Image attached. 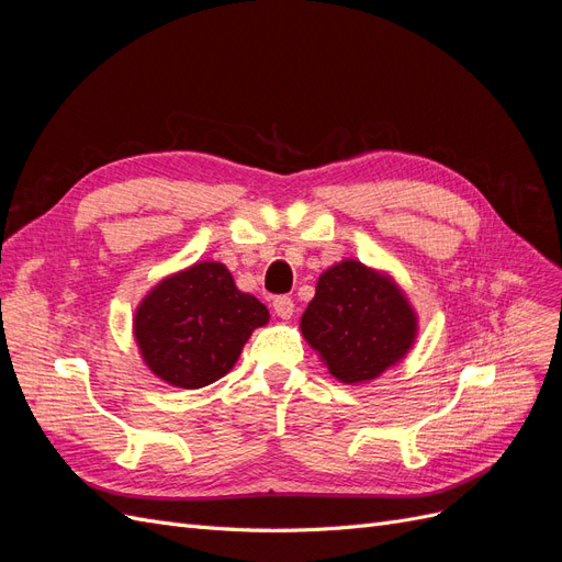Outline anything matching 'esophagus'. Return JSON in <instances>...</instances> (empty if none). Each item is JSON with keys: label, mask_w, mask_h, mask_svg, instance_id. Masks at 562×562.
Here are the masks:
<instances>
[{"label": "esophagus", "mask_w": 562, "mask_h": 562, "mask_svg": "<svg viewBox=\"0 0 562 562\" xmlns=\"http://www.w3.org/2000/svg\"><path fill=\"white\" fill-rule=\"evenodd\" d=\"M271 307H274V314H277L279 318H291L293 312H295V304H293V300L288 297V295L274 297V302H271Z\"/></svg>", "instance_id": "obj_1"}]
</instances>
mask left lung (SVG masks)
<instances>
[{
    "label": "left lung",
    "mask_w": 562,
    "mask_h": 562,
    "mask_svg": "<svg viewBox=\"0 0 562 562\" xmlns=\"http://www.w3.org/2000/svg\"><path fill=\"white\" fill-rule=\"evenodd\" d=\"M300 328L333 378L361 384L411 351L417 316L391 277L345 260L321 274Z\"/></svg>",
    "instance_id": "left-lung-1"
}]
</instances>
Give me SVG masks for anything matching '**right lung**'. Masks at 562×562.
I'll list each match as a JSON object with an SVG mask.
<instances>
[{"mask_svg":"<svg viewBox=\"0 0 562 562\" xmlns=\"http://www.w3.org/2000/svg\"><path fill=\"white\" fill-rule=\"evenodd\" d=\"M265 304L236 288L220 262H196L157 283L135 312L133 333L147 368L180 389H201L234 368Z\"/></svg>","mask_w":562,"mask_h":562,"instance_id":"add662e5","label":"right lung"}]
</instances>
